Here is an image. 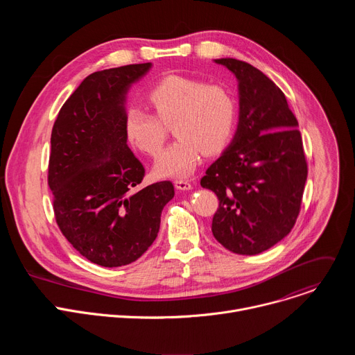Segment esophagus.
Wrapping results in <instances>:
<instances>
[{
	"label": "esophagus",
	"mask_w": 355,
	"mask_h": 355,
	"mask_svg": "<svg viewBox=\"0 0 355 355\" xmlns=\"http://www.w3.org/2000/svg\"><path fill=\"white\" fill-rule=\"evenodd\" d=\"M174 185H175V188L180 189V191H188V189L192 188V184H191L189 180H175V181H174Z\"/></svg>",
	"instance_id": "34e87169"
}]
</instances>
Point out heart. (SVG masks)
Here are the masks:
<instances>
[{"mask_svg": "<svg viewBox=\"0 0 355 355\" xmlns=\"http://www.w3.org/2000/svg\"><path fill=\"white\" fill-rule=\"evenodd\" d=\"M147 101L155 115L129 107L125 114V135L141 153L157 157L173 125L177 140L156 163L162 177L189 175L202 156L216 155L232 139L236 125V104L230 92L220 85L170 76L147 91Z\"/></svg>", "mask_w": 355, "mask_h": 355, "instance_id": "heart-1", "label": "heart"}]
</instances>
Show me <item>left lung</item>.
Masks as SVG:
<instances>
[{
	"label": "left lung",
	"instance_id": "8db88e82",
	"mask_svg": "<svg viewBox=\"0 0 355 355\" xmlns=\"http://www.w3.org/2000/svg\"><path fill=\"white\" fill-rule=\"evenodd\" d=\"M239 80L240 118L233 141L200 185L219 207L215 239L236 254L254 256L282 240L300 212L308 163L285 94L259 69L218 59Z\"/></svg>",
	"mask_w": 355,
	"mask_h": 355
}]
</instances>
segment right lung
<instances>
[{"instance_id": "obj_1", "label": "right lung", "mask_w": 355, "mask_h": 355, "mask_svg": "<svg viewBox=\"0 0 355 355\" xmlns=\"http://www.w3.org/2000/svg\"><path fill=\"white\" fill-rule=\"evenodd\" d=\"M150 66L89 74L62 107L50 137L47 184L56 223L83 257L101 267L141 257L174 196L170 181L140 187L144 167L125 135V94Z\"/></svg>"}]
</instances>
